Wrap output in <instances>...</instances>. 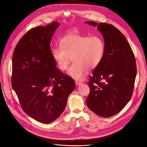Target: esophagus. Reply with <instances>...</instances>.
Wrapping results in <instances>:
<instances>
[{
  "label": "esophagus",
  "mask_w": 147,
  "mask_h": 147,
  "mask_svg": "<svg viewBox=\"0 0 147 147\" xmlns=\"http://www.w3.org/2000/svg\"><path fill=\"white\" fill-rule=\"evenodd\" d=\"M75 83H76V85L78 86L81 85V84H82V82H80V81H76V82H75Z\"/></svg>",
  "instance_id": "34e87169"
}]
</instances>
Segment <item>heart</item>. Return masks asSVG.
<instances>
[{"label":"heart","mask_w":147,"mask_h":147,"mask_svg":"<svg viewBox=\"0 0 147 147\" xmlns=\"http://www.w3.org/2000/svg\"><path fill=\"white\" fill-rule=\"evenodd\" d=\"M60 46L52 49L53 60L59 70L65 71L72 58L74 63L67 74L78 80L84 78L88 69L91 70L97 67L104 52V42L98 36L69 34L61 39Z\"/></svg>","instance_id":"heart-1"}]
</instances>
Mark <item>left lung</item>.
<instances>
[{"label": "left lung", "mask_w": 147, "mask_h": 147, "mask_svg": "<svg viewBox=\"0 0 147 147\" xmlns=\"http://www.w3.org/2000/svg\"><path fill=\"white\" fill-rule=\"evenodd\" d=\"M97 26L104 40L102 58L90 77L86 104L97 115L107 118L129 101L134 90L137 67L134 53L125 37L112 24L87 21Z\"/></svg>", "instance_id": "1"}]
</instances>
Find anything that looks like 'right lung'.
I'll return each mask as SVG.
<instances>
[{
    "instance_id": "add662e5",
    "label": "right lung",
    "mask_w": 147,
    "mask_h": 147,
    "mask_svg": "<svg viewBox=\"0 0 147 147\" xmlns=\"http://www.w3.org/2000/svg\"><path fill=\"white\" fill-rule=\"evenodd\" d=\"M60 24L53 22L29 30L18 43L12 58V87L23 110L44 124L63 112L76 85L56 68L50 44Z\"/></svg>"
}]
</instances>
